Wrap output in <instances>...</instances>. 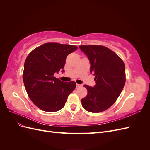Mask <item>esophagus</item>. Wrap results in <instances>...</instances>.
<instances>
[{"mask_svg":"<svg viewBox=\"0 0 150 150\" xmlns=\"http://www.w3.org/2000/svg\"><path fill=\"white\" fill-rule=\"evenodd\" d=\"M81 86H82V85L79 84H76V88H79V87H81Z\"/></svg>","mask_w":150,"mask_h":150,"instance_id":"1","label":"esophagus"}]
</instances>
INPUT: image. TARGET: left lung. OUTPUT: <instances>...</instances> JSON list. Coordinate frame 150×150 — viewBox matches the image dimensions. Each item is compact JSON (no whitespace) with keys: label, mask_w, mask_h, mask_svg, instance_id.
<instances>
[{"label":"left lung","mask_w":150,"mask_h":150,"mask_svg":"<svg viewBox=\"0 0 150 150\" xmlns=\"http://www.w3.org/2000/svg\"><path fill=\"white\" fill-rule=\"evenodd\" d=\"M79 48L89 58L90 72L95 76L94 87L84 85L88 94L81 99L89 112H100L114 104L126 82L124 62L109 48L100 45H83Z\"/></svg>","instance_id":"left-lung-1"}]
</instances>
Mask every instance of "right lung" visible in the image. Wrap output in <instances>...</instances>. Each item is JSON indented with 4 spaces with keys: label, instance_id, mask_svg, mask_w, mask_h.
Instances as JSON below:
<instances>
[{
    "label": "right lung",
    "instance_id": "right-lung-1",
    "mask_svg": "<svg viewBox=\"0 0 150 150\" xmlns=\"http://www.w3.org/2000/svg\"><path fill=\"white\" fill-rule=\"evenodd\" d=\"M77 49L72 45L45 43L27 57L23 72L25 88L30 100L41 110H60L76 88L74 81L64 83L54 75L64 68L67 55Z\"/></svg>",
    "mask_w": 150,
    "mask_h": 150
}]
</instances>
